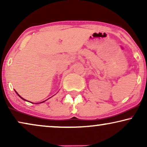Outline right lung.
<instances>
[{
    "mask_svg": "<svg viewBox=\"0 0 147 147\" xmlns=\"http://www.w3.org/2000/svg\"><path fill=\"white\" fill-rule=\"evenodd\" d=\"M15 92H16V93H17V95H18V96H19V97L21 98V99H23V100H25V101H27V100H26L25 99H24V98H22V97H21V96H20V95H19V94L17 93V92H16V91H15ZM47 100H48V99H47ZM46 100H45V101H43V102H40V103H43V102H45V101H46ZM31 103H32V102H31ZM40 103H35V104H40ZM32 104H33V103H32Z\"/></svg>",
    "mask_w": 147,
    "mask_h": 147,
    "instance_id": "obj_1",
    "label": "right lung"
}]
</instances>
